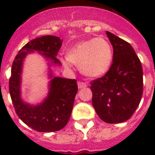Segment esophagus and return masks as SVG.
I'll return each mask as SVG.
<instances>
[{"instance_id": "esophagus-1", "label": "esophagus", "mask_w": 155, "mask_h": 155, "mask_svg": "<svg viewBox=\"0 0 155 155\" xmlns=\"http://www.w3.org/2000/svg\"><path fill=\"white\" fill-rule=\"evenodd\" d=\"M87 86V84H85V83L84 82H78V87L80 88V89H81V88H84V87H86Z\"/></svg>"}]
</instances>
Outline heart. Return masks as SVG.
<instances>
[{"mask_svg":"<svg viewBox=\"0 0 155 155\" xmlns=\"http://www.w3.org/2000/svg\"><path fill=\"white\" fill-rule=\"evenodd\" d=\"M66 57L70 63L79 66L84 75L97 78L109 70L113 62V49L103 38H93L71 47ZM66 63H68V61Z\"/></svg>","mask_w":155,"mask_h":155,"instance_id":"1","label":"heart"}]
</instances>
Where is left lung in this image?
<instances>
[{"label":"left lung","mask_w":155,"mask_h":155,"mask_svg":"<svg viewBox=\"0 0 155 155\" xmlns=\"http://www.w3.org/2000/svg\"><path fill=\"white\" fill-rule=\"evenodd\" d=\"M106 35L113 48V63L102 78L93 80L92 105L102 120L109 124L129 120L139 105L143 92V72L130 43L112 33Z\"/></svg>","instance_id":"left-lung-1"}]
</instances>
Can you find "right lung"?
I'll return each instance as SVG.
<instances>
[{"instance_id": "1", "label": "right lung", "mask_w": 155, "mask_h": 155, "mask_svg": "<svg viewBox=\"0 0 155 155\" xmlns=\"http://www.w3.org/2000/svg\"><path fill=\"white\" fill-rule=\"evenodd\" d=\"M60 38L46 35L36 38L19 51L13 61L9 79V93L18 117L38 132H54L68 124L72 112L78 86L76 80L54 76L51 67L61 66L56 58L62 46ZM36 51L48 66V93L40 103H28L22 98L21 76L23 64L29 53Z\"/></svg>"}]
</instances>
